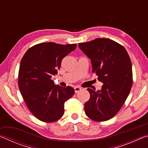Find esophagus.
Returning a JSON list of instances; mask_svg holds the SVG:
<instances>
[{"instance_id": "34e87169", "label": "esophagus", "mask_w": 148, "mask_h": 148, "mask_svg": "<svg viewBox=\"0 0 148 148\" xmlns=\"http://www.w3.org/2000/svg\"><path fill=\"white\" fill-rule=\"evenodd\" d=\"M81 88L79 87H74V91H75V92H78L79 91H81Z\"/></svg>"}]
</instances>
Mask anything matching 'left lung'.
Masks as SVG:
<instances>
[{
	"instance_id": "1",
	"label": "left lung",
	"mask_w": 148,
	"mask_h": 148,
	"mask_svg": "<svg viewBox=\"0 0 148 148\" xmlns=\"http://www.w3.org/2000/svg\"><path fill=\"white\" fill-rule=\"evenodd\" d=\"M78 46L91 59L92 72L103 84L100 91L87 89L90 99L85 104V112L93 121H107L119 111L131 91V59L123 46L110 39L96 38Z\"/></svg>"
}]
</instances>
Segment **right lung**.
Returning a JSON list of instances; mask_svg holds the SVG:
<instances>
[{
	"mask_svg": "<svg viewBox=\"0 0 148 148\" xmlns=\"http://www.w3.org/2000/svg\"><path fill=\"white\" fill-rule=\"evenodd\" d=\"M76 46L44 42L29 48L21 59L19 91L29 110L42 121L59 120L64 113V102L74 94L72 87L56 86L51 77L57 74L62 59Z\"/></svg>",
	"mask_w": 148,
	"mask_h": 148,
	"instance_id": "add662e5",
	"label": "right lung"
}]
</instances>
